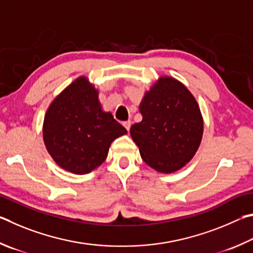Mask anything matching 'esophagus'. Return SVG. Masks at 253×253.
<instances>
[{
    "label": "esophagus",
    "instance_id": "esophagus-1",
    "mask_svg": "<svg viewBox=\"0 0 253 253\" xmlns=\"http://www.w3.org/2000/svg\"><path fill=\"white\" fill-rule=\"evenodd\" d=\"M123 126L126 127V129L129 131L130 130V127H131V121H126V122H123Z\"/></svg>",
    "mask_w": 253,
    "mask_h": 253
}]
</instances>
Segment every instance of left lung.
<instances>
[{
    "label": "left lung",
    "instance_id": "8db88e82",
    "mask_svg": "<svg viewBox=\"0 0 253 253\" xmlns=\"http://www.w3.org/2000/svg\"><path fill=\"white\" fill-rule=\"evenodd\" d=\"M142 121L130 133L142 160L162 173L180 170L201 143L203 119L198 102L187 87L171 77H161L140 104Z\"/></svg>",
    "mask_w": 253,
    "mask_h": 253
}]
</instances>
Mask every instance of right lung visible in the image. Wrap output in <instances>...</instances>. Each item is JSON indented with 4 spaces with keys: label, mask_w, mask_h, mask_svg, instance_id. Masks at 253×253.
Wrapping results in <instances>:
<instances>
[{
    "label": "right lung",
    "mask_w": 253,
    "mask_h": 253,
    "mask_svg": "<svg viewBox=\"0 0 253 253\" xmlns=\"http://www.w3.org/2000/svg\"><path fill=\"white\" fill-rule=\"evenodd\" d=\"M99 92L87 78L80 77L57 95L44 117L43 140L57 166L86 174L101 166L109 148L126 133L111 112H104Z\"/></svg>",
    "instance_id": "obj_1"
}]
</instances>
